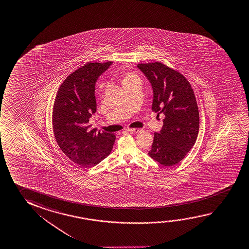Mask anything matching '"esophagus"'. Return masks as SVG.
<instances>
[{"label":"esophagus","mask_w":249,"mask_h":249,"mask_svg":"<svg viewBox=\"0 0 249 249\" xmlns=\"http://www.w3.org/2000/svg\"><path fill=\"white\" fill-rule=\"evenodd\" d=\"M128 131L130 132V133H135V134H138L140 132H142V129H140V128H129Z\"/></svg>","instance_id":"esophagus-1"}]
</instances>
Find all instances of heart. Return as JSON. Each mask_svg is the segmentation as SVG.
Returning <instances> with one entry per match:
<instances>
[{
	"instance_id": "obj_1",
	"label": "heart",
	"mask_w": 249,
	"mask_h": 249,
	"mask_svg": "<svg viewBox=\"0 0 249 249\" xmlns=\"http://www.w3.org/2000/svg\"><path fill=\"white\" fill-rule=\"evenodd\" d=\"M120 79H121V82L124 88L133 82H140V78L138 77V75L133 72H126V71L122 72L120 75Z\"/></svg>"
}]
</instances>
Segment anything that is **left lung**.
I'll list each match as a JSON object with an SVG mask.
<instances>
[{"label":"left lung","mask_w":249,"mask_h":249,"mask_svg":"<svg viewBox=\"0 0 249 249\" xmlns=\"http://www.w3.org/2000/svg\"><path fill=\"white\" fill-rule=\"evenodd\" d=\"M137 68L152 85V110L165 115L161 130L154 134L148 155L162 166L176 165L195 145L199 133L200 116L194 90L184 75L161 62L141 63Z\"/></svg>","instance_id":"8db88e82"}]
</instances>
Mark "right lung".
I'll use <instances>...</instances> for the list:
<instances>
[{"mask_svg":"<svg viewBox=\"0 0 249 249\" xmlns=\"http://www.w3.org/2000/svg\"><path fill=\"white\" fill-rule=\"evenodd\" d=\"M112 61L89 62L70 73L53 103V135L61 151L74 163L94 167L111 153L115 135L91 127L96 112L95 83Z\"/></svg>","mask_w":249,"mask_h":249,"instance_id":"add662e5","label":"right lung"}]
</instances>
